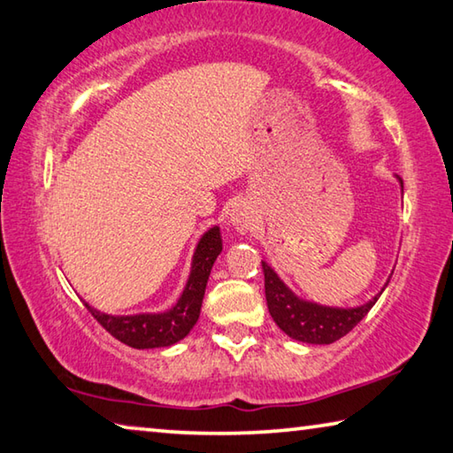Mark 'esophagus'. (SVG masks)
<instances>
[{"mask_svg": "<svg viewBox=\"0 0 453 453\" xmlns=\"http://www.w3.org/2000/svg\"><path fill=\"white\" fill-rule=\"evenodd\" d=\"M233 225L236 226V228H239V231L241 233H244V231H249V228H250V225H252V222H250V217H249V214L247 212H244V211H241V209H236L234 212H233Z\"/></svg>", "mask_w": 453, "mask_h": 453, "instance_id": "34e87169", "label": "esophagus"}]
</instances>
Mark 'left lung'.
<instances>
[{
	"label": "left lung",
	"mask_w": 453,
	"mask_h": 453,
	"mask_svg": "<svg viewBox=\"0 0 453 453\" xmlns=\"http://www.w3.org/2000/svg\"><path fill=\"white\" fill-rule=\"evenodd\" d=\"M263 273L268 312H271L276 326L284 334L306 344H332L346 336L370 312V308L376 304V300L382 295L380 292L370 303L358 308L320 306L292 295L266 263H263Z\"/></svg>",
	"instance_id": "left-lung-1"
}]
</instances>
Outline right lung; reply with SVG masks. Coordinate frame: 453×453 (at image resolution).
I'll list each match as a JSON object with an SVG mask.
<instances>
[{
    "instance_id": "right-lung-1",
    "label": "right lung",
    "mask_w": 453,
    "mask_h": 453,
    "mask_svg": "<svg viewBox=\"0 0 453 453\" xmlns=\"http://www.w3.org/2000/svg\"><path fill=\"white\" fill-rule=\"evenodd\" d=\"M222 250V239L219 226L211 228L209 233L196 244L193 257V271L179 303L169 312L163 314H134V316H111L95 311L85 303L87 311L93 314L103 328L111 336L117 338L131 348H163L171 346L185 338L190 328L195 326L201 314V304L209 280L211 268Z\"/></svg>"
}]
</instances>
